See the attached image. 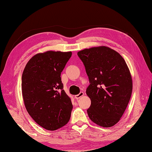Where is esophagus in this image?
Here are the masks:
<instances>
[{"instance_id": "esophagus-1", "label": "esophagus", "mask_w": 152, "mask_h": 152, "mask_svg": "<svg viewBox=\"0 0 152 152\" xmlns=\"http://www.w3.org/2000/svg\"><path fill=\"white\" fill-rule=\"evenodd\" d=\"M83 95H84V93H83V92H80L79 94L76 95L75 96H74V97H75V99H78L80 97H82V96H83Z\"/></svg>"}]
</instances>
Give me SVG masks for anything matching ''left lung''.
<instances>
[{
    "label": "left lung",
    "instance_id": "obj_1",
    "mask_svg": "<svg viewBox=\"0 0 152 152\" xmlns=\"http://www.w3.org/2000/svg\"><path fill=\"white\" fill-rule=\"evenodd\" d=\"M86 67L90 85L86 94L91 104L90 119L102 127H110L120 120L130 101L133 80L124 58L110 48L101 46L78 52Z\"/></svg>",
    "mask_w": 152,
    "mask_h": 152
}]
</instances>
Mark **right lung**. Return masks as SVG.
Listing matches in <instances>:
<instances>
[{
	"mask_svg": "<svg viewBox=\"0 0 152 152\" xmlns=\"http://www.w3.org/2000/svg\"><path fill=\"white\" fill-rule=\"evenodd\" d=\"M71 51H47L31 57L21 78L24 104L31 118L46 130L56 131L69 122L72 104L63 89L61 72Z\"/></svg>",
	"mask_w": 152,
	"mask_h": 152,
	"instance_id": "obj_1",
	"label": "right lung"
}]
</instances>
